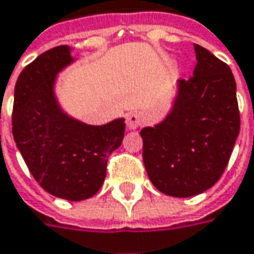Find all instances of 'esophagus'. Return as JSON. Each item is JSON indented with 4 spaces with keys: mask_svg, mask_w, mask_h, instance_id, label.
Wrapping results in <instances>:
<instances>
[{
    "mask_svg": "<svg viewBox=\"0 0 254 254\" xmlns=\"http://www.w3.org/2000/svg\"><path fill=\"white\" fill-rule=\"evenodd\" d=\"M142 116L138 112H130L127 115V125L129 129H136L141 127Z\"/></svg>",
    "mask_w": 254,
    "mask_h": 254,
    "instance_id": "esophagus-1",
    "label": "esophagus"
}]
</instances>
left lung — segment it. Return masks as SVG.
Segmentation results:
<instances>
[{
  "mask_svg": "<svg viewBox=\"0 0 254 254\" xmlns=\"http://www.w3.org/2000/svg\"><path fill=\"white\" fill-rule=\"evenodd\" d=\"M194 50V76L180 80L171 113L157 127L141 130L146 174L172 197H192L214 186L240 132L230 67L198 44Z\"/></svg>",
  "mask_w": 254,
  "mask_h": 254,
  "instance_id": "8db88e82",
  "label": "left lung"
}]
</instances>
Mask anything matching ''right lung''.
<instances>
[{
	"label": "right lung",
	"instance_id": "add662e5",
	"mask_svg": "<svg viewBox=\"0 0 254 254\" xmlns=\"http://www.w3.org/2000/svg\"><path fill=\"white\" fill-rule=\"evenodd\" d=\"M71 62L67 46H57L24 67L14 90L12 136L43 190L82 201L103 184L108 158L122 143L125 122L92 127L62 112L53 86L56 74Z\"/></svg>",
	"mask_w": 254,
	"mask_h": 254
}]
</instances>
